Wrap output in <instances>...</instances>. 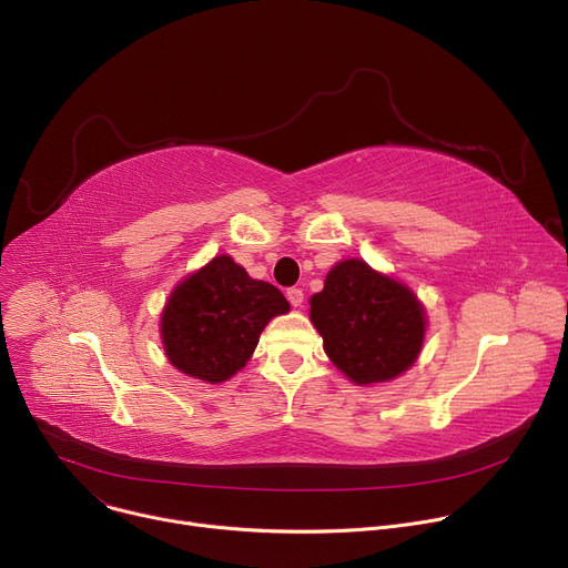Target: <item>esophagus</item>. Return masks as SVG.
Returning <instances> with one entry per match:
<instances>
[{
    "label": "esophagus",
    "instance_id": "1",
    "mask_svg": "<svg viewBox=\"0 0 568 568\" xmlns=\"http://www.w3.org/2000/svg\"><path fill=\"white\" fill-rule=\"evenodd\" d=\"M287 301L292 303V307H301L303 305V290L301 287H290L287 290Z\"/></svg>",
    "mask_w": 568,
    "mask_h": 568
}]
</instances>
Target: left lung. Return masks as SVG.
Instances as JSON below:
<instances>
[{
  "label": "left lung",
  "mask_w": 568,
  "mask_h": 568,
  "mask_svg": "<svg viewBox=\"0 0 568 568\" xmlns=\"http://www.w3.org/2000/svg\"><path fill=\"white\" fill-rule=\"evenodd\" d=\"M323 351L355 384L402 375L420 355L427 316L418 296L359 258L337 263L310 298Z\"/></svg>",
  "instance_id": "obj_1"
}]
</instances>
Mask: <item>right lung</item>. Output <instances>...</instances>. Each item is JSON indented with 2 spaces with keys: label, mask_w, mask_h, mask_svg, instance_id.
<instances>
[{
  "label": "right lung",
  "mask_w": 568,
  "mask_h": 568,
  "mask_svg": "<svg viewBox=\"0 0 568 568\" xmlns=\"http://www.w3.org/2000/svg\"><path fill=\"white\" fill-rule=\"evenodd\" d=\"M287 310L278 287L252 278L231 256H215L171 292L161 344L178 371L220 384L250 362L267 323Z\"/></svg>",
  "instance_id": "1"
}]
</instances>
